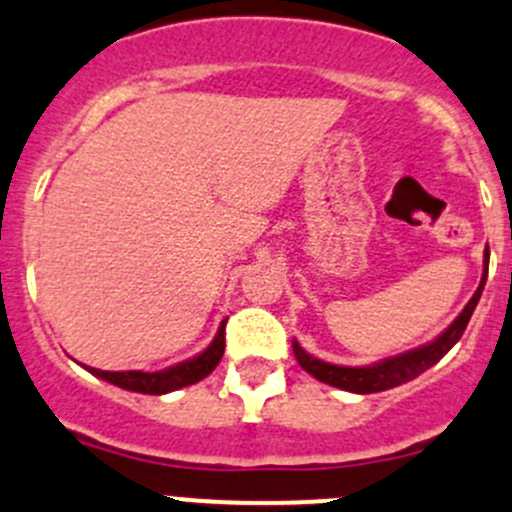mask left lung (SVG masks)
<instances>
[{
	"label": "left lung",
	"mask_w": 512,
	"mask_h": 512,
	"mask_svg": "<svg viewBox=\"0 0 512 512\" xmlns=\"http://www.w3.org/2000/svg\"><path fill=\"white\" fill-rule=\"evenodd\" d=\"M488 260H490V250L485 247L483 277H480L476 294H473L471 302L463 307V312L453 319L451 327H448L441 337L433 339L431 344H423V347L411 349V352L399 354V356H391V359H384L379 361V364H371V366H337L307 354L297 342H292L294 356H297L299 366H302L307 374H312L314 379L324 381V384L329 386H337V389L354 391V394H376V391L394 389V386H401L406 384V381L416 379V376H421L423 371L431 369L433 364H438L443 356L451 352L453 344L463 337L468 322H471L473 309H476L480 299V292H483L485 287V277H488Z\"/></svg>",
	"instance_id": "8db88e82"
}]
</instances>
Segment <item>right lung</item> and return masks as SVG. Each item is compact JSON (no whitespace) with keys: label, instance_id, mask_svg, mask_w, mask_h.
Here are the masks:
<instances>
[{"label":"right lung","instance_id":"obj_1","mask_svg":"<svg viewBox=\"0 0 512 512\" xmlns=\"http://www.w3.org/2000/svg\"><path fill=\"white\" fill-rule=\"evenodd\" d=\"M225 324L227 319H223L218 334H215V339L210 342V347L205 349V352H200L198 356H193V359L188 361H180V364L170 366V369L101 371V369H91V366H86V369H89L94 376H98V379L108 381V384L121 386V389L126 391H138V394L160 396V394H168V391H178L183 389V386L198 384L200 379H205V376L220 364V359H223V352H225Z\"/></svg>","mask_w":512,"mask_h":512}]
</instances>
